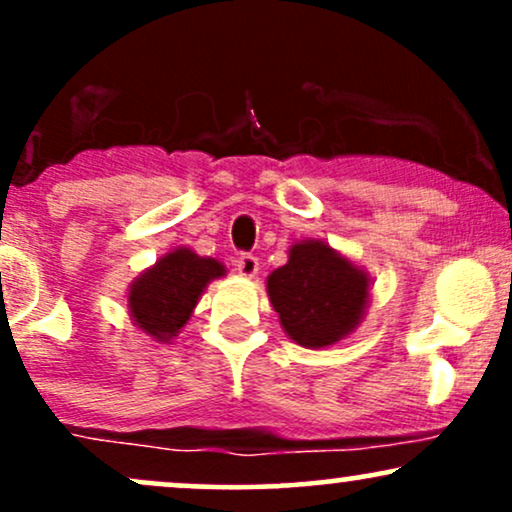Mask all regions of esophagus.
Masks as SVG:
<instances>
[{
	"instance_id": "1",
	"label": "esophagus",
	"mask_w": 512,
	"mask_h": 512,
	"mask_svg": "<svg viewBox=\"0 0 512 512\" xmlns=\"http://www.w3.org/2000/svg\"><path fill=\"white\" fill-rule=\"evenodd\" d=\"M236 267L243 276H255L257 269H260V260H257L255 255H250V252H240L238 260H236Z\"/></svg>"
}]
</instances>
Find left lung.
<instances>
[{
  "mask_svg": "<svg viewBox=\"0 0 512 512\" xmlns=\"http://www.w3.org/2000/svg\"><path fill=\"white\" fill-rule=\"evenodd\" d=\"M269 301L281 325L301 346H330L361 320L366 274L325 243H298L289 262L267 279Z\"/></svg>",
  "mask_w": 512,
  "mask_h": 512,
  "instance_id": "obj_1",
  "label": "left lung"
}]
</instances>
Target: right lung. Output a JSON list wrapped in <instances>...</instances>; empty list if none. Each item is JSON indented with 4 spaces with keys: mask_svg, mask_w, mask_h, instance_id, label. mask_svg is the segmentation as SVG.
Masks as SVG:
<instances>
[{
    "mask_svg": "<svg viewBox=\"0 0 512 512\" xmlns=\"http://www.w3.org/2000/svg\"><path fill=\"white\" fill-rule=\"evenodd\" d=\"M221 274L223 264L211 257H197L185 248L170 252L132 284L129 310L134 322L158 342H168L187 322L204 286Z\"/></svg>",
    "mask_w": 512,
    "mask_h": 512,
    "instance_id": "add662e5",
    "label": "right lung"
}]
</instances>
